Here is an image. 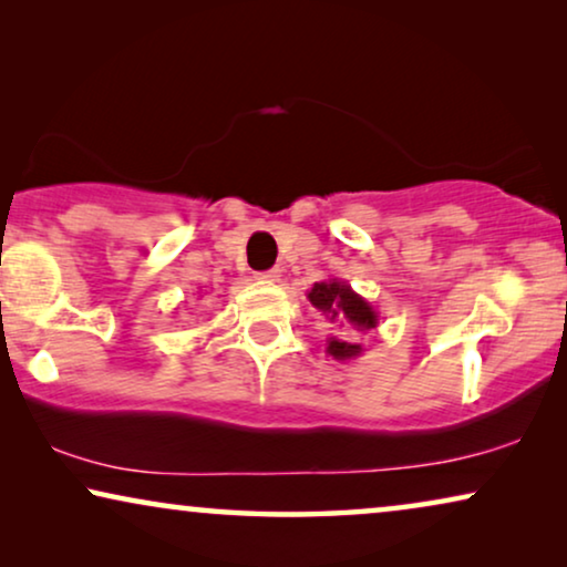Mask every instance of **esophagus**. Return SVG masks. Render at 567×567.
Masks as SVG:
<instances>
[{
	"mask_svg": "<svg viewBox=\"0 0 567 567\" xmlns=\"http://www.w3.org/2000/svg\"><path fill=\"white\" fill-rule=\"evenodd\" d=\"M258 278H260V281H266V284H276L278 278H281V270H278V268L262 270V274H258Z\"/></svg>",
	"mask_w": 567,
	"mask_h": 567,
	"instance_id": "1",
	"label": "esophagus"
}]
</instances>
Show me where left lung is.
I'll use <instances>...</instances> for the list:
<instances>
[{
	"label": "left lung",
	"instance_id": "left-lung-1",
	"mask_svg": "<svg viewBox=\"0 0 567 567\" xmlns=\"http://www.w3.org/2000/svg\"><path fill=\"white\" fill-rule=\"evenodd\" d=\"M307 299L312 301V307L320 309L324 320L330 324H338V328H348L355 332H367L371 328H377L374 307H371L363 297H359L346 281H338V278L315 284L312 291L307 293ZM328 353L338 361H348L361 353V346L351 343V340L346 338L332 336L328 340Z\"/></svg>",
	"mask_w": 567,
	"mask_h": 567
}]
</instances>
